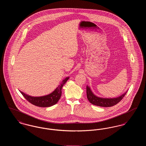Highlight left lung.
<instances>
[{
	"instance_id": "8db88e82",
	"label": "left lung",
	"mask_w": 146,
	"mask_h": 146,
	"mask_svg": "<svg viewBox=\"0 0 146 146\" xmlns=\"http://www.w3.org/2000/svg\"><path fill=\"white\" fill-rule=\"evenodd\" d=\"M126 92L119 97L113 98H104L96 96L91 91L89 86H86L87 98L91 104L97 106L109 107L118 104L124 97Z\"/></svg>"
}]
</instances>
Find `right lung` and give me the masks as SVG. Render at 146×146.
<instances>
[{
    "instance_id": "add662e5",
    "label": "right lung",
    "mask_w": 146,
    "mask_h": 146,
    "mask_svg": "<svg viewBox=\"0 0 146 146\" xmlns=\"http://www.w3.org/2000/svg\"><path fill=\"white\" fill-rule=\"evenodd\" d=\"M69 77L66 78L62 81V82L59 85L55 90L51 94L46 96L41 97H32L27 95L22 91H20L22 95L23 96L28 102L36 106L40 107H48L55 104L60 100L62 94V88L64 84L68 80Z\"/></svg>"
}]
</instances>
